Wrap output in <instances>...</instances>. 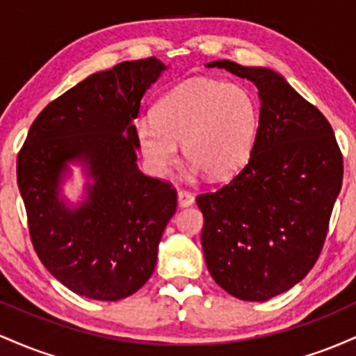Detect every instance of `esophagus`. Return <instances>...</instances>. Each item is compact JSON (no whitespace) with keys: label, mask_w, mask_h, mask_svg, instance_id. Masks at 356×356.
Listing matches in <instances>:
<instances>
[{"label":"esophagus","mask_w":356,"mask_h":356,"mask_svg":"<svg viewBox=\"0 0 356 356\" xmlns=\"http://www.w3.org/2000/svg\"><path fill=\"white\" fill-rule=\"evenodd\" d=\"M177 199H179V206L181 207H187V206H192V204H194V195H192L191 192L186 189H181L177 192Z\"/></svg>","instance_id":"esophagus-1"}]
</instances>
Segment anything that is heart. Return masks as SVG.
<instances>
[{
	"instance_id": "1",
	"label": "heart",
	"mask_w": 356,
	"mask_h": 356,
	"mask_svg": "<svg viewBox=\"0 0 356 356\" xmlns=\"http://www.w3.org/2000/svg\"><path fill=\"white\" fill-rule=\"evenodd\" d=\"M261 124L256 93L238 81L195 80L167 93L154 120L136 125L137 144L157 172L177 159V142L194 169L222 179L248 162Z\"/></svg>"
}]
</instances>
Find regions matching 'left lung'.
<instances>
[{
	"label": "left lung",
	"instance_id": "1",
	"mask_svg": "<svg viewBox=\"0 0 356 356\" xmlns=\"http://www.w3.org/2000/svg\"><path fill=\"white\" fill-rule=\"evenodd\" d=\"M259 90L261 124L248 164L195 197L212 280L243 301H266L308 275L321 254L343 181L326 117L268 68L211 61Z\"/></svg>",
	"mask_w": 356,
	"mask_h": 356
}]
</instances>
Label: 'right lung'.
Wrapping results in <instances>:
<instances>
[{"label": "right lung", "mask_w": 356, "mask_h": 356, "mask_svg": "<svg viewBox=\"0 0 356 356\" xmlns=\"http://www.w3.org/2000/svg\"><path fill=\"white\" fill-rule=\"evenodd\" d=\"M165 65L149 56L90 75L40 112L18 152L31 244L43 266L76 295L118 301L154 273L177 191L138 170L132 120ZM70 160H83L96 182L75 211L58 199Z\"/></svg>", "instance_id": "obj_1"}]
</instances>
